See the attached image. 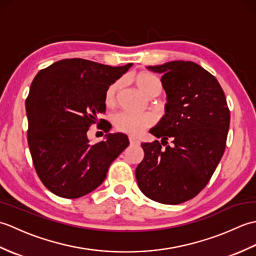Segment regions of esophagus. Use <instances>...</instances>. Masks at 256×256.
<instances>
[{
	"instance_id": "esophagus-1",
	"label": "esophagus",
	"mask_w": 256,
	"mask_h": 256,
	"mask_svg": "<svg viewBox=\"0 0 256 256\" xmlns=\"http://www.w3.org/2000/svg\"><path fill=\"white\" fill-rule=\"evenodd\" d=\"M128 140L131 145H140V140L138 138H135L134 136H128Z\"/></svg>"
}]
</instances>
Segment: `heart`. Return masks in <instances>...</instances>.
<instances>
[{
    "label": "heart",
    "mask_w": 256,
    "mask_h": 256,
    "mask_svg": "<svg viewBox=\"0 0 256 256\" xmlns=\"http://www.w3.org/2000/svg\"><path fill=\"white\" fill-rule=\"evenodd\" d=\"M133 81L138 86V88L148 98L158 96L162 90V81L156 76L150 72H138L133 77ZM120 89H121V81H116L106 89L104 94V102L108 106H114ZM114 124H116V128L118 131L131 135H138L153 124V118L148 114H138L123 111L118 113L114 116Z\"/></svg>",
    "instance_id": "heart-1"
}]
</instances>
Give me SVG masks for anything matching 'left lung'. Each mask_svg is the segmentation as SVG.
Here are the masks:
<instances>
[{"instance_id":"obj_1","label":"left lung","mask_w":256,"mask_h":256,"mask_svg":"<svg viewBox=\"0 0 256 256\" xmlns=\"http://www.w3.org/2000/svg\"><path fill=\"white\" fill-rule=\"evenodd\" d=\"M148 69L162 74L167 103L150 131L162 140L142 143L135 176L146 197L178 204L196 197L214 175L226 150L230 111L218 80L198 64L175 60Z\"/></svg>"}]
</instances>
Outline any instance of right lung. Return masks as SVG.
I'll return each instance as SVG.
<instances>
[{"label": "right lung", "instance_id": "obj_1", "mask_svg": "<svg viewBox=\"0 0 256 256\" xmlns=\"http://www.w3.org/2000/svg\"><path fill=\"white\" fill-rule=\"evenodd\" d=\"M130 67L62 59L32 80L26 99L27 140L37 175L52 194L74 199L94 192L128 146L122 133L106 134V140L91 145L86 132L96 123L110 131L108 122L99 118L106 112V91Z\"/></svg>", "mask_w": 256, "mask_h": 256}]
</instances>
